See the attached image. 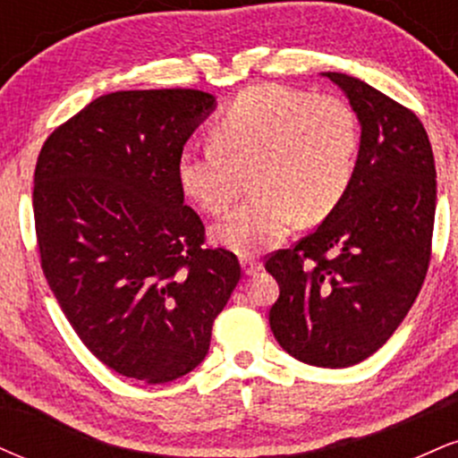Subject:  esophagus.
<instances>
[{
    "mask_svg": "<svg viewBox=\"0 0 458 458\" xmlns=\"http://www.w3.org/2000/svg\"><path fill=\"white\" fill-rule=\"evenodd\" d=\"M241 267H243L245 276H256L262 269V262L256 259H241Z\"/></svg>",
    "mask_w": 458,
    "mask_h": 458,
    "instance_id": "34e87169",
    "label": "esophagus"
}]
</instances>
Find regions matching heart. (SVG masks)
Wrapping results in <instances>:
<instances>
[{
    "label": "heart",
    "instance_id": "obj_1",
    "mask_svg": "<svg viewBox=\"0 0 458 458\" xmlns=\"http://www.w3.org/2000/svg\"><path fill=\"white\" fill-rule=\"evenodd\" d=\"M360 150V123L338 97L297 88H247L213 124V144L185 146L176 161L182 193L208 215L233 204L250 172L254 198L234 208L213 234L234 254L271 250L293 222H323L344 198Z\"/></svg>",
    "mask_w": 458,
    "mask_h": 458
}]
</instances>
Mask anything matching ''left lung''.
<instances>
[{
	"mask_svg": "<svg viewBox=\"0 0 458 458\" xmlns=\"http://www.w3.org/2000/svg\"><path fill=\"white\" fill-rule=\"evenodd\" d=\"M320 75L349 98L360 152L338 207L293 250L265 262L280 286L269 325L295 360L346 368L390 340L422 288L437 174L418 115L361 79Z\"/></svg>",
	"mask_w": 458,
	"mask_h": 458,
	"instance_id": "left-lung-1",
	"label": "left lung"
}]
</instances>
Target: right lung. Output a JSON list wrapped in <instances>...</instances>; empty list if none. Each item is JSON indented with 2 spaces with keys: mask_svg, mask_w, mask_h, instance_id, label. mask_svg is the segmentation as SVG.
Returning a JSON list of instances; mask_svg holds the SVG:
<instances>
[{
  "mask_svg": "<svg viewBox=\"0 0 458 458\" xmlns=\"http://www.w3.org/2000/svg\"><path fill=\"white\" fill-rule=\"evenodd\" d=\"M217 98L123 90L94 98L45 141L34 172L40 265L81 343L118 375L167 383L208 353L241 267L202 250L176 181L182 146Z\"/></svg>",
  "mask_w": 458,
  "mask_h": 458,
  "instance_id": "add662e5",
  "label": "right lung"
}]
</instances>
